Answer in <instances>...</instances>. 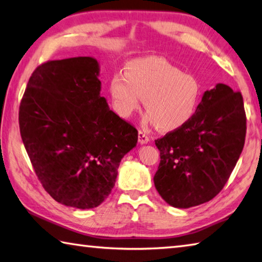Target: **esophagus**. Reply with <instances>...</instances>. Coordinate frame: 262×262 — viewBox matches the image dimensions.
Here are the masks:
<instances>
[{"instance_id": "esophagus-1", "label": "esophagus", "mask_w": 262, "mask_h": 262, "mask_svg": "<svg viewBox=\"0 0 262 262\" xmlns=\"http://www.w3.org/2000/svg\"><path fill=\"white\" fill-rule=\"evenodd\" d=\"M138 140H139V143H140L141 145L147 144L148 141H149V137L146 136V135L144 134V132L139 131V134H138Z\"/></svg>"}]
</instances>
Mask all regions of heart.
Returning a JSON list of instances; mask_svg holds the SVG:
<instances>
[{"label":"heart","instance_id":"obj_1","mask_svg":"<svg viewBox=\"0 0 262 262\" xmlns=\"http://www.w3.org/2000/svg\"><path fill=\"white\" fill-rule=\"evenodd\" d=\"M114 107L122 117H130L141 108L148 110L144 124L173 131L193 117L200 98V84L161 57H145L131 62L126 73L116 72L110 80Z\"/></svg>","mask_w":262,"mask_h":262}]
</instances>
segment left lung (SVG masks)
Segmentation results:
<instances>
[{"mask_svg":"<svg viewBox=\"0 0 262 262\" xmlns=\"http://www.w3.org/2000/svg\"><path fill=\"white\" fill-rule=\"evenodd\" d=\"M245 135L241 92L224 84L206 91L185 125L155 140L161 158L154 176L159 194L176 208L212 200L230 177Z\"/></svg>","mask_w":262,"mask_h":262,"instance_id":"obj_1","label":"left lung"}]
</instances>
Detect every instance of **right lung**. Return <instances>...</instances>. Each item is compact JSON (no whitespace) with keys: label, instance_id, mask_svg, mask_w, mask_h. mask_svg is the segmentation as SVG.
Returning a JSON list of instances; mask_svg holds the SVG:
<instances>
[{"label":"right lung","instance_id":"add662e5","mask_svg":"<svg viewBox=\"0 0 262 262\" xmlns=\"http://www.w3.org/2000/svg\"><path fill=\"white\" fill-rule=\"evenodd\" d=\"M100 67L90 56L41 64L19 107L25 149L45 190L69 207H98L110 194L137 128L100 95Z\"/></svg>","mask_w":262,"mask_h":262}]
</instances>
